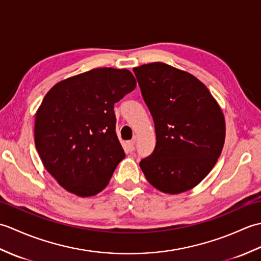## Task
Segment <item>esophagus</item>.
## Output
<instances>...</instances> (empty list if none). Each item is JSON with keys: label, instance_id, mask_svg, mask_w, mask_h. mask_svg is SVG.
<instances>
[{"label": "esophagus", "instance_id": "1", "mask_svg": "<svg viewBox=\"0 0 261 261\" xmlns=\"http://www.w3.org/2000/svg\"><path fill=\"white\" fill-rule=\"evenodd\" d=\"M135 143H136V140H132V141L127 142V149H129L130 151L135 150Z\"/></svg>", "mask_w": 261, "mask_h": 261}]
</instances>
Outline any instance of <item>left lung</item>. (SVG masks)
<instances>
[{"mask_svg":"<svg viewBox=\"0 0 261 261\" xmlns=\"http://www.w3.org/2000/svg\"><path fill=\"white\" fill-rule=\"evenodd\" d=\"M156 130V147L142 159L147 180L166 194L192 190L222 152L225 120L219 103L195 76L165 63L134 68Z\"/></svg>","mask_w":261,"mask_h":261,"instance_id":"left-lung-1","label":"left lung"}]
</instances>
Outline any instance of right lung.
<instances>
[{
    "label": "right lung",
    "mask_w": 261,
    "mask_h": 261,
    "mask_svg": "<svg viewBox=\"0 0 261 261\" xmlns=\"http://www.w3.org/2000/svg\"><path fill=\"white\" fill-rule=\"evenodd\" d=\"M137 86L127 69L95 68L58 82L35 115V143L58 184L80 197L108 186L125 157L115 131L114 103Z\"/></svg>",
    "instance_id": "obj_1"
}]
</instances>
